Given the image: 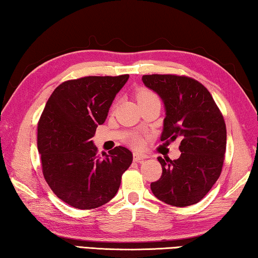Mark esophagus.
Returning a JSON list of instances; mask_svg holds the SVG:
<instances>
[{
  "instance_id": "34e87169",
  "label": "esophagus",
  "mask_w": 258,
  "mask_h": 258,
  "mask_svg": "<svg viewBox=\"0 0 258 258\" xmlns=\"http://www.w3.org/2000/svg\"><path fill=\"white\" fill-rule=\"evenodd\" d=\"M147 155H145V154H141V153H134V161H136V162H142L143 160H145V159H147Z\"/></svg>"
}]
</instances>
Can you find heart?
I'll list each match as a JSON object with an SVG mask.
<instances>
[{
	"mask_svg": "<svg viewBox=\"0 0 258 258\" xmlns=\"http://www.w3.org/2000/svg\"><path fill=\"white\" fill-rule=\"evenodd\" d=\"M151 96H154V94H153L152 92H150V90H148V89H145V88L139 89L138 92H137V94H136V97H137V101L138 102L142 101V99H145L147 97H151ZM129 142H130V144H132L134 147H136V148H142L143 145H144L143 137L139 136V135H137V134L132 135V136L129 137Z\"/></svg>",
	"mask_w": 258,
	"mask_h": 258,
	"instance_id": "heart-1",
	"label": "heart"
}]
</instances>
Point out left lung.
<instances>
[{"label": "left lung", "instance_id": "left-lung-1", "mask_svg": "<svg viewBox=\"0 0 258 258\" xmlns=\"http://www.w3.org/2000/svg\"><path fill=\"white\" fill-rule=\"evenodd\" d=\"M143 81L164 102L166 116L161 142L181 141L178 160L157 157L162 175L151 183L152 192L172 206L196 204L222 171L227 146L222 113L205 86L190 77L145 75Z\"/></svg>", "mask_w": 258, "mask_h": 258}]
</instances>
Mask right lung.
<instances>
[{
  "instance_id": "right-lung-1",
  "label": "right lung",
  "mask_w": 258,
  "mask_h": 258,
  "mask_svg": "<svg viewBox=\"0 0 258 258\" xmlns=\"http://www.w3.org/2000/svg\"><path fill=\"white\" fill-rule=\"evenodd\" d=\"M128 78L88 76L67 80L54 89L39 117L37 147L43 175L52 191L75 209L93 210L110 202L132 164L128 148L115 147L101 157L92 141Z\"/></svg>"
}]
</instances>
